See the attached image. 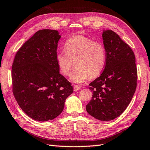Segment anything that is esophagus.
<instances>
[{"label": "esophagus", "instance_id": "obj_1", "mask_svg": "<svg viewBox=\"0 0 150 150\" xmlns=\"http://www.w3.org/2000/svg\"><path fill=\"white\" fill-rule=\"evenodd\" d=\"M80 89H81L80 86H76V85H75V86H74V91H79Z\"/></svg>", "mask_w": 150, "mask_h": 150}]
</instances>
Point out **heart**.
<instances>
[{"instance_id":"1","label":"heart","mask_w":150,"mask_h":150,"mask_svg":"<svg viewBox=\"0 0 150 150\" xmlns=\"http://www.w3.org/2000/svg\"><path fill=\"white\" fill-rule=\"evenodd\" d=\"M56 61L62 74L68 76L73 67L76 66L70 76L71 81L83 83L89 77L96 78L105 66L106 49L103 44L83 35H78L67 39L64 45V51L56 54Z\"/></svg>"}]
</instances>
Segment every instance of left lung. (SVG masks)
<instances>
[{
    "label": "left lung",
    "mask_w": 150,
    "mask_h": 150,
    "mask_svg": "<svg viewBox=\"0 0 150 150\" xmlns=\"http://www.w3.org/2000/svg\"><path fill=\"white\" fill-rule=\"evenodd\" d=\"M106 61L101 76L89 84L92 99L86 111L94 118L111 121L129 105L137 85V68L132 49L111 30H103Z\"/></svg>",
    "instance_id": "8db88e82"
}]
</instances>
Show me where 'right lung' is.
<instances>
[{
    "label": "right lung",
    "instance_id": "add662e5",
    "mask_svg": "<svg viewBox=\"0 0 150 150\" xmlns=\"http://www.w3.org/2000/svg\"><path fill=\"white\" fill-rule=\"evenodd\" d=\"M61 38L56 30L38 31L17 52L12 64L13 94L25 114L38 121L56 118L73 92L56 61Z\"/></svg>",
    "mask_w": 150,
    "mask_h": 150
}]
</instances>
